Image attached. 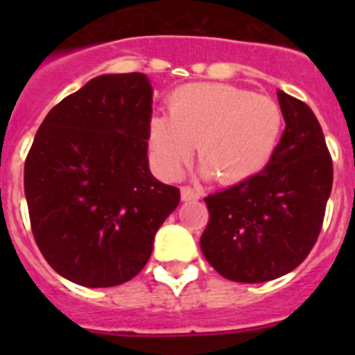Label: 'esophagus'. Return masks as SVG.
Here are the masks:
<instances>
[{"label": "esophagus", "instance_id": "1", "mask_svg": "<svg viewBox=\"0 0 355 355\" xmlns=\"http://www.w3.org/2000/svg\"><path fill=\"white\" fill-rule=\"evenodd\" d=\"M199 197V192L193 190L192 187H181V199L183 200H197Z\"/></svg>", "mask_w": 355, "mask_h": 355}]
</instances>
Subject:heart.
Listing matches in <instances>:
<instances>
[{"label":"heart","instance_id":"heart-1","mask_svg":"<svg viewBox=\"0 0 355 355\" xmlns=\"http://www.w3.org/2000/svg\"><path fill=\"white\" fill-rule=\"evenodd\" d=\"M171 115L150 119L149 147L163 175L175 178L199 144L200 172L238 183L270 162L283 131L281 106L225 83L187 85L168 101Z\"/></svg>","mask_w":355,"mask_h":355}]
</instances>
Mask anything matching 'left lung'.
Here are the masks:
<instances>
[{"instance_id": "left-lung-1", "label": "left lung", "mask_w": 355, "mask_h": 355, "mask_svg": "<svg viewBox=\"0 0 355 355\" xmlns=\"http://www.w3.org/2000/svg\"><path fill=\"white\" fill-rule=\"evenodd\" d=\"M286 128L258 174L205 199L209 222L200 249L222 277L265 283L311 252L332 188V159L306 103L277 90Z\"/></svg>"}]
</instances>
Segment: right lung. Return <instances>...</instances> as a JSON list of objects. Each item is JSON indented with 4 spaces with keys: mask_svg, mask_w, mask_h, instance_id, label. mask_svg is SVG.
<instances>
[{
    "mask_svg": "<svg viewBox=\"0 0 355 355\" xmlns=\"http://www.w3.org/2000/svg\"><path fill=\"white\" fill-rule=\"evenodd\" d=\"M153 87L142 72L103 74L46 115L24 163L31 231L55 272L87 288L142 270L180 188L149 171Z\"/></svg>",
    "mask_w": 355,
    "mask_h": 355,
    "instance_id": "obj_1",
    "label": "right lung"
}]
</instances>
